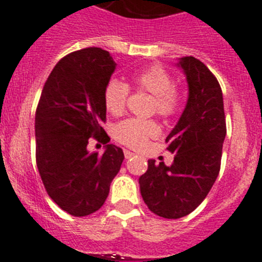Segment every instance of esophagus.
I'll return each instance as SVG.
<instances>
[{
	"label": "esophagus",
	"mask_w": 262,
	"mask_h": 262,
	"mask_svg": "<svg viewBox=\"0 0 262 262\" xmlns=\"http://www.w3.org/2000/svg\"><path fill=\"white\" fill-rule=\"evenodd\" d=\"M124 158L126 159H129V158H133L134 156H135V153H133V151H129V150H124Z\"/></svg>",
	"instance_id": "esophagus-1"
}]
</instances>
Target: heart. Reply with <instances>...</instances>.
<instances>
[{
	"instance_id": "obj_1",
	"label": "heart",
	"mask_w": 262,
	"mask_h": 262,
	"mask_svg": "<svg viewBox=\"0 0 262 262\" xmlns=\"http://www.w3.org/2000/svg\"><path fill=\"white\" fill-rule=\"evenodd\" d=\"M133 86L136 91L151 95L149 112L163 119H170L179 113L183 104V92L171 74L161 66H151L133 77ZM129 98V86L119 79L112 78L104 89V104L109 113L121 116L126 109ZM159 133L158 124L153 119L128 118L114 127V138L118 143L133 149H140L149 139Z\"/></svg>"
}]
</instances>
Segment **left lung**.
Returning a JSON list of instances; mask_svg holds the SVG:
<instances>
[{"mask_svg": "<svg viewBox=\"0 0 262 262\" xmlns=\"http://www.w3.org/2000/svg\"><path fill=\"white\" fill-rule=\"evenodd\" d=\"M189 84V99L178 124L166 138L173 162L148 161L139 179L141 196L149 210L164 219L193 212L210 193L221 167L226 135L223 91L217 78L201 60H180Z\"/></svg>", "mask_w": 262, "mask_h": 262, "instance_id": "8db88e82", "label": "left lung"}]
</instances>
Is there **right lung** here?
Masks as SVG:
<instances>
[{
    "instance_id": "add662e5",
    "label": "right lung",
    "mask_w": 262,
    "mask_h": 262,
    "mask_svg": "<svg viewBox=\"0 0 262 262\" xmlns=\"http://www.w3.org/2000/svg\"><path fill=\"white\" fill-rule=\"evenodd\" d=\"M116 69L106 50L89 47L66 55L45 82L36 109V163L50 198L76 217L96 212L123 162L121 148L88 151L91 138H111L104 89Z\"/></svg>"
}]
</instances>
